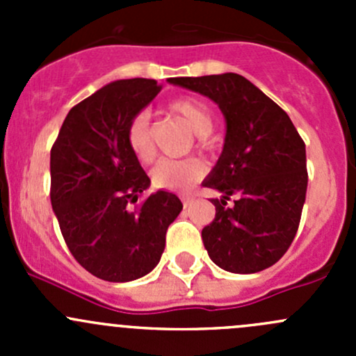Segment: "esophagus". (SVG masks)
<instances>
[{
	"instance_id": "esophagus-1",
	"label": "esophagus",
	"mask_w": 356,
	"mask_h": 356,
	"mask_svg": "<svg viewBox=\"0 0 356 356\" xmlns=\"http://www.w3.org/2000/svg\"><path fill=\"white\" fill-rule=\"evenodd\" d=\"M181 200H182V204H184V207H188V204H191L193 201H195V196H191V195H182Z\"/></svg>"
}]
</instances>
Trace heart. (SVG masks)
<instances>
[{
	"label": "heart",
	"instance_id": "heart-1",
	"mask_svg": "<svg viewBox=\"0 0 356 356\" xmlns=\"http://www.w3.org/2000/svg\"><path fill=\"white\" fill-rule=\"evenodd\" d=\"M170 108L184 118L195 134L207 136L213 129V117L201 103L193 99H177L170 105ZM127 143L132 153L143 163H149L155 156V148L152 141V115L143 110L132 117L127 127ZM204 175V165L196 158H184V160H172L163 158L153 167L152 182L158 189L168 191H184L200 181Z\"/></svg>",
	"mask_w": 356,
	"mask_h": 356
}]
</instances>
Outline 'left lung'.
<instances>
[{
	"label": "left lung",
	"mask_w": 356,
	"mask_h": 356,
	"mask_svg": "<svg viewBox=\"0 0 356 356\" xmlns=\"http://www.w3.org/2000/svg\"><path fill=\"white\" fill-rule=\"evenodd\" d=\"M207 96L225 118L217 165L203 181L220 191L215 218L201 231L215 265L254 274L281 260L296 236L307 196V152L284 110L239 74L168 79ZM236 195L235 204L227 200Z\"/></svg>",
	"instance_id": "8db88e82"
}]
</instances>
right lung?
Here are the masks:
<instances>
[{"mask_svg":"<svg viewBox=\"0 0 356 356\" xmlns=\"http://www.w3.org/2000/svg\"><path fill=\"white\" fill-rule=\"evenodd\" d=\"M153 79H122L68 111L51 148V207L75 260L96 277L129 282L149 274L181 213L174 193L131 208L152 181L127 143L136 113L160 92Z\"/></svg>","mask_w":356,"mask_h":356,"instance_id":"add662e5","label":"right lung"}]
</instances>
